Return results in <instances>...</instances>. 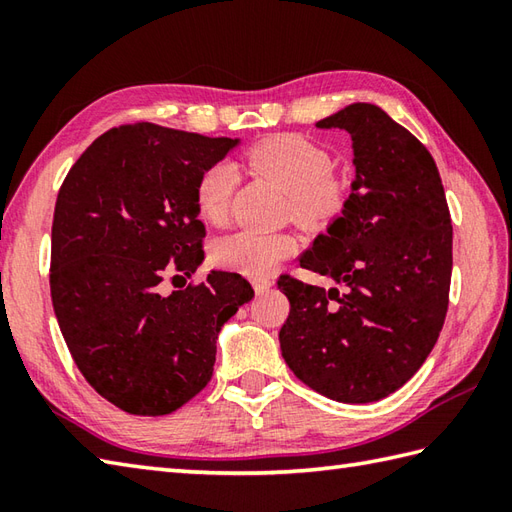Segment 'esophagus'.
<instances>
[{"instance_id":"obj_1","label":"esophagus","mask_w":512,"mask_h":512,"mask_svg":"<svg viewBox=\"0 0 512 512\" xmlns=\"http://www.w3.org/2000/svg\"><path fill=\"white\" fill-rule=\"evenodd\" d=\"M270 286H273V281H270V279H264V277L253 279V288H255L257 295H262V292H266Z\"/></svg>"}]
</instances>
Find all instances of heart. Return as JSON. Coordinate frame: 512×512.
<instances>
[{
    "label": "heart",
    "instance_id": "1",
    "mask_svg": "<svg viewBox=\"0 0 512 512\" xmlns=\"http://www.w3.org/2000/svg\"><path fill=\"white\" fill-rule=\"evenodd\" d=\"M246 162L255 171L277 182L290 195L292 215L303 226H321L343 211L347 187L332 169V158L312 140L281 134L266 138L246 151ZM237 184L231 162H215L206 169L195 189L198 211L213 224L224 222ZM295 253V239L284 233H262L242 228L213 246V259L235 273L264 277L279 262Z\"/></svg>",
    "mask_w": 512,
    "mask_h": 512
}]
</instances>
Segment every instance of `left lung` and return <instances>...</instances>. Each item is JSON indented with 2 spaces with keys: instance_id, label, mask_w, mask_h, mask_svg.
<instances>
[{
  "instance_id": "left-lung-1",
  "label": "left lung",
  "mask_w": 512,
  "mask_h": 512,
  "mask_svg": "<svg viewBox=\"0 0 512 512\" xmlns=\"http://www.w3.org/2000/svg\"><path fill=\"white\" fill-rule=\"evenodd\" d=\"M352 136L356 180L328 233L301 268L332 277L319 288L281 275L290 301L279 330L295 376L336 402H374L418 372L449 308L453 226L436 160L409 129L372 103L317 123Z\"/></svg>"
}]
</instances>
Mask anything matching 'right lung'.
<instances>
[{
    "label": "right lung",
    "mask_w": 512,
    "mask_h": 512,
    "mask_svg": "<svg viewBox=\"0 0 512 512\" xmlns=\"http://www.w3.org/2000/svg\"><path fill=\"white\" fill-rule=\"evenodd\" d=\"M235 145L154 123L121 125L83 151L59 189L54 314L85 380L134 416H167L198 396L213 376L222 325L255 297L242 275L222 270L162 292L169 275L191 277L202 264L195 189Z\"/></svg>",
    "instance_id": "add662e5"
}]
</instances>
